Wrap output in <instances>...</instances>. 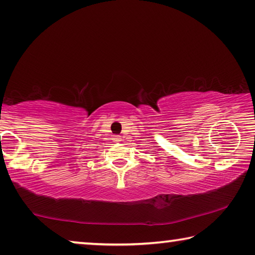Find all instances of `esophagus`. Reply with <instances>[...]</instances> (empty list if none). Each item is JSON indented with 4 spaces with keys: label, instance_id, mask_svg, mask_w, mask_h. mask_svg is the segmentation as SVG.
Listing matches in <instances>:
<instances>
[{
    "label": "esophagus",
    "instance_id": "34e87169",
    "mask_svg": "<svg viewBox=\"0 0 255 255\" xmlns=\"http://www.w3.org/2000/svg\"><path fill=\"white\" fill-rule=\"evenodd\" d=\"M115 140L116 141H120V140H122V138H120V136H117V137L115 138Z\"/></svg>",
    "mask_w": 255,
    "mask_h": 255
}]
</instances>
